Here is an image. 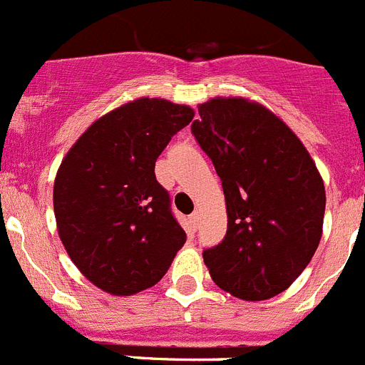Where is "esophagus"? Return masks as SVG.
<instances>
[{
    "mask_svg": "<svg viewBox=\"0 0 365 365\" xmlns=\"http://www.w3.org/2000/svg\"><path fill=\"white\" fill-rule=\"evenodd\" d=\"M188 225H190V228H192V230H197V227H199V212H193V214L190 215V217H188Z\"/></svg>",
    "mask_w": 365,
    "mask_h": 365,
    "instance_id": "obj_1",
    "label": "esophagus"
}]
</instances>
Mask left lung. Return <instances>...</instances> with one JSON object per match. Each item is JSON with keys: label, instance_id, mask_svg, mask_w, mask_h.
I'll list each match as a JSON object with an SVG mask.
<instances>
[{"label": "left lung", "instance_id": "8db88e82", "mask_svg": "<svg viewBox=\"0 0 365 365\" xmlns=\"http://www.w3.org/2000/svg\"><path fill=\"white\" fill-rule=\"evenodd\" d=\"M192 124L221 177L228 227L202 252L222 291L245 302L292 285L322 240L325 186L307 148L270 109L243 96H215Z\"/></svg>", "mask_w": 365, "mask_h": 365}]
</instances>
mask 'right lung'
<instances>
[{"instance_id": "add662e5", "label": "right lung", "mask_w": 365, "mask_h": 365, "mask_svg": "<svg viewBox=\"0 0 365 365\" xmlns=\"http://www.w3.org/2000/svg\"><path fill=\"white\" fill-rule=\"evenodd\" d=\"M193 115L164 98L125 102L93 122L58 168V235L76 269L108 294L159 283L185 245L155 163Z\"/></svg>"}]
</instances>
